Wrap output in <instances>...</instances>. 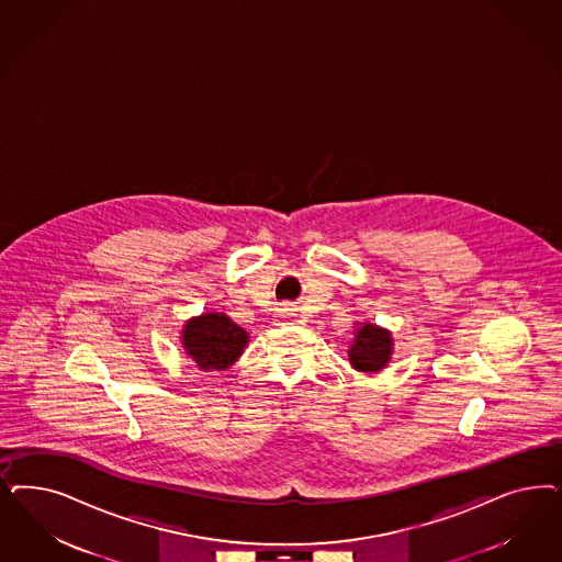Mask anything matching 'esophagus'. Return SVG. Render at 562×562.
I'll use <instances>...</instances> for the list:
<instances>
[{"mask_svg": "<svg viewBox=\"0 0 562 562\" xmlns=\"http://www.w3.org/2000/svg\"><path fill=\"white\" fill-rule=\"evenodd\" d=\"M274 318L281 321V323L293 321L295 318V310L290 308V306H281V308H277V312H274Z\"/></svg>", "mask_w": 562, "mask_h": 562, "instance_id": "34e87169", "label": "esophagus"}]
</instances>
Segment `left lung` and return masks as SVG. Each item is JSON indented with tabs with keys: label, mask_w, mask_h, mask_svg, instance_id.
I'll use <instances>...</instances> for the list:
<instances>
[{
	"label": "left lung",
	"mask_w": 562,
	"mask_h": 562,
	"mask_svg": "<svg viewBox=\"0 0 562 562\" xmlns=\"http://www.w3.org/2000/svg\"><path fill=\"white\" fill-rule=\"evenodd\" d=\"M395 351L393 333L374 323H358L353 326V341L347 349V358L353 370L363 374H379L384 370Z\"/></svg>",
	"instance_id": "obj_1"
}]
</instances>
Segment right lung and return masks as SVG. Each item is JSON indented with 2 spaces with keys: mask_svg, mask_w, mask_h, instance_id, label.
<instances>
[{
  "mask_svg": "<svg viewBox=\"0 0 562 562\" xmlns=\"http://www.w3.org/2000/svg\"><path fill=\"white\" fill-rule=\"evenodd\" d=\"M248 344V330L236 325L225 312H202L181 326V347L202 372L227 370L239 360Z\"/></svg>",
  "mask_w": 562,
  "mask_h": 562,
  "instance_id": "obj_1",
  "label": "right lung"
}]
</instances>
